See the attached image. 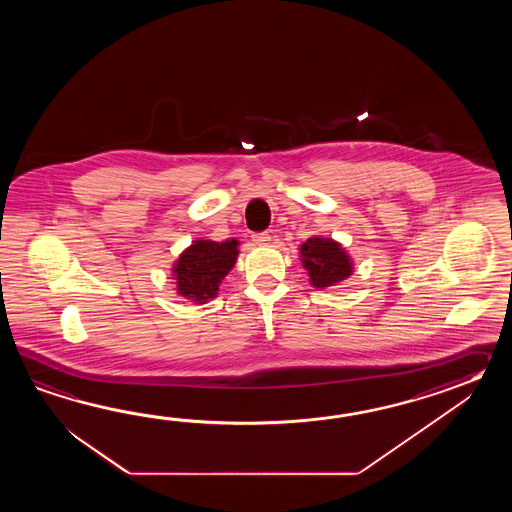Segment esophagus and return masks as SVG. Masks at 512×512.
<instances>
[{
    "label": "esophagus",
    "mask_w": 512,
    "mask_h": 512,
    "mask_svg": "<svg viewBox=\"0 0 512 512\" xmlns=\"http://www.w3.org/2000/svg\"><path fill=\"white\" fill-rule=\"evenodd\" d=\"M252 241H254L256 245H265V243L271 241V236H269L267 232H258V234H252Z\"/></svg>",
    "instance_id": "obj_1"
}]
</instances>
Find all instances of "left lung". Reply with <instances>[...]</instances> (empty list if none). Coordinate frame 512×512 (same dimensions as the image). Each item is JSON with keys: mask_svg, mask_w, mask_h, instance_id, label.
Instances as JSON below:
<instances>
[{"mask_svg": "<svg viewBox=\"0 0 512 512\" xmlns=\"http://www.w3.org/2000/svg\"><path fill=\"white\" fill-rule=\"evenodd\" d=\"M300 260L309 274V282L316 289L333 287L346 280L353 272V263L346 251L331 238H309L300 247Z\"/></svg>", "mask_w": 512, "mask_h": 512, "instance_id": "obj_1", "label": "left lung"}]
</instances>
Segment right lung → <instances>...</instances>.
Segmentation results:
<instances>
[{"label":"right lung","instance_id":"add662e5","mask_svg":"<svg viewBox=\"0 0 512 512\" xmlns=\"http://www.w3.org/2000/svg\"><path fill=\"white\" fill-rule=\"evenodd\" d=\"M238 258V241L197 240L175 261L177 293L197 304L218 296V289Z\"/></svg>","mask_w":512,"mask_h":512}]
</instances>
